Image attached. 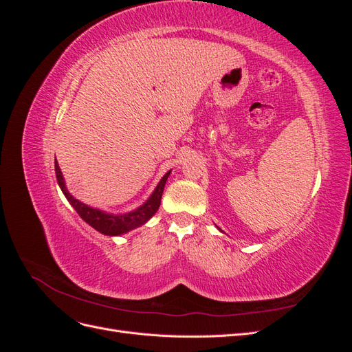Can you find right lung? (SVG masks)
Instances as JSON below:
<instances>
[{
    "mask_svg": "<svg viewBox=\"0 0 352 352\" xmlns=\"http://www.w3.org/2000/svg\"><path fill=\"white\" fill-rule=\"evenodd\" d=\"M170 173H172V170H168V172L162 177V180H160L158 185L153 190L150 198H148L142 206H140L132 211L123 212V214H114V212H107L104 210L87 206L85 202L74 198L69 192V189L65 182V177H63L60 166L56 160L57 182H58L60 189L63 190V194H65V197L70 202V206L76 210L78 214L85 221H87L89 226H92L95 230H98L100 233H102V235H107V236H120V235H123V233H127V232H131L136 228L145 225V223L155 214L158 207H160V202H162L164 185H166V180Z\"/></svg>",
    "mask_w": 352,
    "mask_h": 352,
    "instance_id": "right-lung-1",
    "label": "right lung"
}]
</instances>
